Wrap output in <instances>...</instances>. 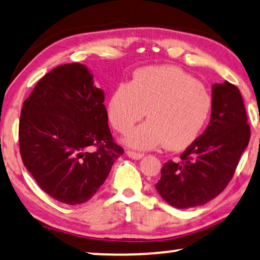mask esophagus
Segmentation results:
<instances>
[{
	"label": "esophagus",
	"mask_w": 260,
	"mask_h": 260,
	"mask_svg": "<svg viewBox=\"0 0 260 260\" xmlns=\"http://www.w3.org/2000/svg\"><path fill=\"white\" fill-rule=\"evenodd\" d=\"M126 154L128 155L129 157L134 158V160H140V158H142V156H143L142 153L134 152V150H131V149H127V150H126Z\"/></svg>",
	"instance_id": "1"
}]
</instances>
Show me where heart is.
<instances>
[{"instance_id": "obj_1", "label": "heart", "mask_w": 260, "mask_h": 260, "mask_svg": "<svg viewBox=\"0 0 260 260\" xmlns=\"http://www.w3.org/2000/svg\"><path fill=\"white\" fill-rule=\"evenodd\" d=\"M211 107V95L190 75L172 67L146 68L112 93L108 117L115 129L126 133L147 111L148 121L131 131L125 142L138 149L166 145L176 150L195 140Z\"/></svg>"}]
</instances>
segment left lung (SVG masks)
Segmentation results:
<instances>
[{
    "mask_svg": "<svg viewBox=\"0 0 260 260\" xmlns=\"http://www.w3.org/2000/svg\"><path fill=\"white\" fill-rule=\"evenodd\" d=\"M250 126L238 87L229 81L212 86L210 122L180 161H168L155 184L174 208L188 209L214 200L229 184L250 141Z\"/></svg>",
    "mask_w": 260,
    "mask_h": 260,
    "instance_id": "obj_1",
    "label": "left lung"
}]
</instances>
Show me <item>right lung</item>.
<instances>
[{
  "label": "right lung",
  "instance_id": "add662e5",
  "mask_svg": "<svg viewBox=\"0 0 260 260\" xmlns=\"http://www.w3.org/2000/svg\"><path fill=\"white\" fill-rule=\"evenodd\" d=\"M104 92L83 64H64L42 77L24 100L19 153L35 181L58 202H86L123 154L107 125Z\"/></svg>",
  "mask_w": 260,
  "mask_h": 260
}]
</instances>
